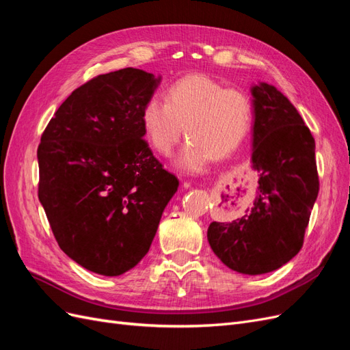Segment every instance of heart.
Instances as JSON below:
<instances>
[{
  "mask_svg": "<svg viewBox=\"0 0 350 350\" xmlns=\"http://www.w3.org/2000/svg\"><path fill=\"white\" fill-rule=\"evenodd\" d=\"M252 122V102L237 88H224L204 74L171 84L165 100L152 98L142 111V126L153 150L169 156L184 134L188 142L178 159L185 171L198 172L211 159L234 153Z\"/></svg>",
  "mask_w": 350,
  "mask_h": 350,
  "instance_id": "b5f03b06",
  "label": "heart"
}]
</instances>
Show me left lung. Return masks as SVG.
<instances>
[{"mask_svg":"<svg viewBox=\"0 0 350 350\" xmlns=\"http://www.w3.org/2000/svg\"><path fill=\"white\" fill-rule=\"evenodd\" d=\"M252 96L257 197L241 219L210 224L207 239L229 269L262 274L282 267L301 251L320 181L315 140L299 112L267 83L254 86Z\"/></svg>","mask_w":350,"mask_h":350,"instance_id":"obj_1","label":"left lung"}]
</instances>
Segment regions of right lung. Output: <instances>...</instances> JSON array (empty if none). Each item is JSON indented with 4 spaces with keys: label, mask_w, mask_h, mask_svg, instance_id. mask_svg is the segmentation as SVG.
I'll use <instances>...</instances> for the list:
<instances>
[{
    "label": "right lung",
    "mask_w": 350,
    "mask_h": 350,
    "mask_svg": "<svg viewBox=\"0 0 350 350\" xmlns=\"http://www.w3.org/2000/svg\"><path fill=\"white\" fill-rule=\"evenodd\" d=\"M159 79L139 68L93 77L61 103L38 147V196L59 248L120 276L146 256L178 179L153 156L142 111Z\"/></svg>",
    "instance_id": "1"
}]
</instances>
